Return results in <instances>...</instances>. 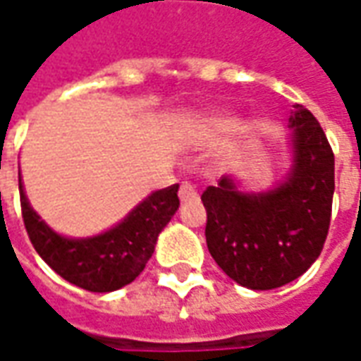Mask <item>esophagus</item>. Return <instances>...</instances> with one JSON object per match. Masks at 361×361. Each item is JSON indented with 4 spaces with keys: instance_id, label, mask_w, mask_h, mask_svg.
Here are the masks:
<instances>
[{
    "instance_id": "1",
    "label": "esophagus",
    "mask_w": 361,
    "mask_h": 361,
    "mask_svg": "<svg viewBox=\"0 0 361 361\" xmlns=\"http://www.w3.org/2000/svg\"><path fill=\"white\" fill-rule=\"evenodd\" d=\"M178 195H180V199L183 201V203H188V201H195L197 191H195V188L191 185V183H181Z\"/></svg>"
}]
</instances>
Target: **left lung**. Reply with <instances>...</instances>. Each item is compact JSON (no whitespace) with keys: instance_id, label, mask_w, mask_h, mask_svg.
<instances>
[{"instance_id":"left-lung-1","label":"left lung","mask_w":361,"mask_h":361,"mask_svg":"<svg viewBox=\"0 0 361 361\" xmlns=\"http://www.w3.org/2000/svg\"><path fill=\"white\" fill-rule=\"evenodd\" d=\"M292 126L294 166L269 193H242L230 178L201 195L207 247L228 276L251 290H272L307 271L325 245L334 193V154L323 127L303 106Z\"/></svg>"}]
</instances>
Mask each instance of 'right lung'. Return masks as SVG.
Masks as SVG:
<instances>
[{
	"instance_id": "right-lung-1",
	"label": "right lung",
	"mask_w": 361,
	"mask_h": 361,
	"mask_svg": "<svg viewBox=\"0 0 361 361\" xmlns=\"http://www.w3.org/2000/svg\"><path fill=\"white\" fill-rule=\"evenodd\" d=\"M20 211L36 253L61 279L89 292H114L142 272L162 228L180 207L178 183L154 191L106 234L69 240L44 224L28 204L19 178Z\"/></svg>"
}]
</instances>
